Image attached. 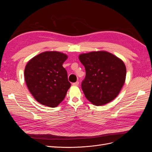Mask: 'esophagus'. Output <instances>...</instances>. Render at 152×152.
I'll return each mask as SVG.
<instances>
[{
  "label": "esophagus",
  "mask_w": 152,
  "mask_h": 152,
  "mask_svg": "<svg viewBox=\"0 0 152 152\" xmlns=\"http://www.w3.org/2000/svg\"><path fill=\"white\" fill-rule=\"evenodd\" d=\"M79 82H74V83H73L72 85L74 86H79Z\"/></svg>",
  "instance_id": "esophagus-1"
}]
</instances>
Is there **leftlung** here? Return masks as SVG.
Masks as SVG:
<instances>
[{
  "mask_svg": "<svg viewBox=\"0 0 152 152\" xmlns=\"http://www.w3.org/2000/svg\"><path fill=\"white\" fill-rule=\"evenodd\" d=\"M79 58L86 70L81 84L86 98L96 106L115 98L126 77V68L121 59L102 50L82 54Z\"/></svg>",
  "mask_w": 152,
  "mask_h": 152,
  "instance_id": "1",
  "label": "left lung"
}]
</instances>
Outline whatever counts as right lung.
I'll use <instances>...</instances> for the list:
<instances>
[{"mask_svg":"<svg viewBox=\"0 0 152 152\" xmlns=\"http://www.w3.org/2000/svg\"><path fill=\"white\" fill-rule=\"evenodd\" d=\"M68 56L57 51H46L26 64L25 79L28 89L39 103L54 108L65 98L71 86L63 63Z\"/></svg>","mask_w":152,"mask_h":152,"instance_id":"add662e5","label":"right lung"}]
</instances>
